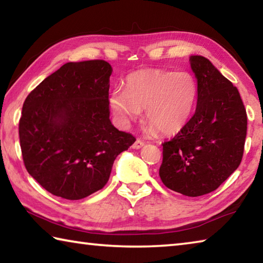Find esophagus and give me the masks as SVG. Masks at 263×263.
Listing matches in <instances>:
<instances>
[{
	"instance_id": "34e87169",
	"label": "esophagus",
	"mask_w": 263,
	"mask_h": 263,
	"mask_svg": "<svg viewBox=\"0 0 263 263\" xmlns=\"http://www.w3.org/2000/svg\"><path fill=\"white\" fill-rule=\"evenodd\" d=\"M145 146V142L142 141L141 139H137L135 142H133V145H132V148H135V149H140L141 147H144Z\"/></svg>"
}]
</instances>
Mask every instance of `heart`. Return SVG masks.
Here are the masks:
<instances>
[{"mask_svg": "<svg viewBox=\"0 0 263 263\" xmlns=\"http://www.w3.org/2000/svg\"><path fill=\"white\" fill-rule=\"evenodd\" d=\"M197 97L198 84L191 73L152 69L128 75L126 89L116 87L109 104L119 125H130L145 108L149 131L174 135L190 121Z\"/></svg>", "mask_w": 263, "mask_h": 263, "instance_id": "1", "label": "heart"}]
</instances>
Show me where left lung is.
Returning a JSON list of instances; mask_svg holds the SVG:
<instances>
[{
    "mask_svg": "<svg viewBox=\"0 0 263 263\" xmlns=\"http://www.w3.org/2000/svg\"><path fill=\"white\" fill-rule=\"evenodd\" d=\"M198 84L188 124L162 144L159 175L167 188L189 197L216 190L241 162L247 114L237 87L210 60L190 57Z\"/></svg>",
    "mask_w": 263,
    "mask_h": 263,
    "instance_id": "left-lung-1",
    "label": "left lung"
}]
</instances>
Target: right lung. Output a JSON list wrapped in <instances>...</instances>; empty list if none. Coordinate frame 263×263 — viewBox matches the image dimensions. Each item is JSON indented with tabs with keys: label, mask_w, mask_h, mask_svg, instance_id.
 <instances>
[{
	"label": "right lung",
	"mask_w": 263,
	"mask_h": 263,
	"mask_svg": "<svg viewBox=\"0 0 263 263\" xmlns=\"http://www.w3.org/2000/svg\"><path fill=\"white\" fill-rule=\"evenodd\" d=\"M104 60L67 62L24 101L20 142L29 174L48 193L70 201L106 184L115 159L136 141L110 122Z\"/></svg>",
	"instance_id": "right-lung-1"
}]
</instances>
